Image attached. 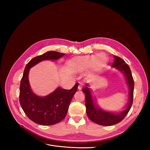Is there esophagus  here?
Listing matches in <instances>:
<instances>
[{
    "label": "esophagus",
    "mask_w": 150,
    "mask_h": 150,
    "mask_svg": "<svg viewBox=\"0 0 150 150\" xmlns=\"http://www.w3.org/2000/svg\"><path fill=\"white\" fill-rule=\"evenodd\" d=\"M82 88H83V86H82V84H79L78 85V89H79V90H81V89H82Z\"/></svg>",
    "instance_id": "1"
}]
</instances>
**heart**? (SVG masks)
Returning a JSON list of instances; mask_svg holds the SVG:
<instances>
[{"label": "heart", "mask_w": 150, "mask_h": 150, "mask_svg": "<svg viewBox=\"0 0 150 150\" xmlns=\"http://www.w3.org/2000/svg\"><path fill=\"white\" fill-rule=\"evenodd\" d=\"M107 63L106 54L100 53L76 58L73 61V67L78 71H84L90 67L92 71H97L105 66Z\"/></svg>", "instance_id": "heart-1"}]
</instances>
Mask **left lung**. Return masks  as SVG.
Returning <instances> with one entry per match:
<instances>
[{
    "mask_svg": "<svg viewBox=\"0 0 150 150\" xmlns=\"http://www.w3.org/2000/svg\"><path fill=\"white\" fill-rule=\"evenodd\" d=\"M114 58L115 61L112 67H116L124 74L129 87V101L126 110L116 114L104 111L96 106L94 103L91 93L88 87V84H86V87L83 89V92L85 94V104L87 115L90 120L99 125L111 126L119 123L128 113L133 101L134 83L130 68L125 61L120 57L115 56Z\"/></svg>",
    "mask_w": 150,
    "mask_h": 150,
    "instance_id": "1",
    "label": "left lung"
}]
</instances>
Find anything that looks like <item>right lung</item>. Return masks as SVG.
Masks as SVG:
<instances>
[{"instance_id": "right-lung-1", "label": "right lung", "mask_w": 150, "mask_h": 150, "mask_svg": "<svg viewBox=\"0 0 150 150\" xmlns=\"http://www.w3.org/2000/svg\"><path fill=\"white\" fill-rule=\"evenodd\" d=\"M66 54L48 51L34 57L27 64L20 84L19 101L22 110L29 118L40 125H52L66 117L68 108L77 91L78 83L67 90L57 88L51 93L42 96L31 90L28 74L30 68L44 60H57Z\"/></svg>"}]
</instances>
